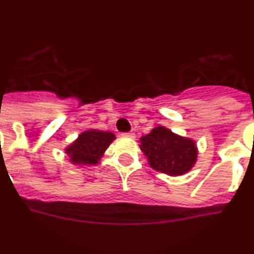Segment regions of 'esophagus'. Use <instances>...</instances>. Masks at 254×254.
I'll return each instance as SVG.
<instances>
[{
	"label": "esophagus",
	"instance_id": "34e87169",
	"mask_svg": "<svg viewBox=\"0 0 254 254\" xmlns=\"http://www.w3.org/2000/svg\"><path fill=\"white\" fill-rule=\"evenodd\" d=\"M124 137H127V138H135V134L133 131H129V133H124L123 134Z\"/></svg>",
	"mask_w": 254,
	"mask_h": 254
}]
</instances>
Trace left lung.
Wrapping results in <instances>:
<instances>
[{"label": "left lung", "mask_w": 254, "mask_h": 254, "mask_svg": "<svg viewBox=\"0 0 254 254\" xmlns=\"http://www.w3.org/2000/svg\"><path fill=\"white\" fill-rule=\"evenodd\" d=\"M140 150L152 169L177 177L192 169L197 160V147L191 138L181 137L165 127H153L140 137Z\"/></svg>", "instance_id": "obj_1"}]
</instances>
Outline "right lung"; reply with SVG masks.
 <instances>
[{"instance_id": "right-lung-1", "label": "right lung", "mask_w": 254, "mask_h": 254, "mask_svg": "<svg viewBox=\"0 0 254 254\" xmlns=\"http://www.w3.org/2000/svg\"><path fill=\"white\" fill-rule=\"evenodd\" d=\"M115 138V134L111 131L89 129L82 131L77 139L65 147V153L74 165H95Z\"/></svg>"}]
</instances>
